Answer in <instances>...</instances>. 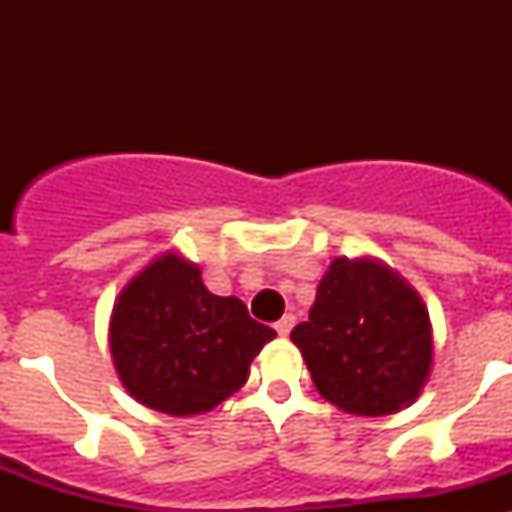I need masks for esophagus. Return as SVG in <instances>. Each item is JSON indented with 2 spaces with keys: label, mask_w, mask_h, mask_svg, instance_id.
<instances>
[{
  "label": "esophagus",
  "mask_w": 512,
  "mask_h": 512,
  "mask_svg": "<svg viewBox=\"0 0 512 512\" xmlns=\"http://www.w3.org/2000/svg\"><path fill=\"white\" fill-rule=\"evenodd\" d=\"M274 328H277L279 336H289V330L295 328V315H292V312H287V315H284V318L274 325Z\"/></svg>",
  "instance_id": "obj_1"
}]
</instances>
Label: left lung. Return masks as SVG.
<instances>
[{
  "mask_svg": "<svg viewBox=\"0 0 512 512\" xmlns=\"http://www.w3.org/2000/svg\"><path fill=\"white\" fill-rule=\"evenodd\" d=\"M320 395L351 415L400 413L431 377L433 325L423 297L374 256L333 259L310 320L292 330Z\"/></svg>",
  "mask_w": 512,
  "mask_h": 512,
  "instance_id": "left-lung-1",
  "label": "left lung"
}]
</instances>
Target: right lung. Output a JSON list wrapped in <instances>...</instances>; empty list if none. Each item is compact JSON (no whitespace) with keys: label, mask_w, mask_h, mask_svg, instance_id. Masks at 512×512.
I'll use <instances>...</instances> for the list:
<instances>
[{"label":"right lung","mask_w":512,"mask_h":512,"mask_svg":"<svg viewBox=\"0 0 512 512\" xmlns=\"http://www.w3.org/2000/svg\"><path fill=\"white\" fill-rule=\"evenodd\" d=\"M274 336L238 297L212 295L200 266L166 251L120 289L107 341L133 400L187 418L241 390L251 361Z\"/></svg>","instance_id":"1"}]
</instances>
